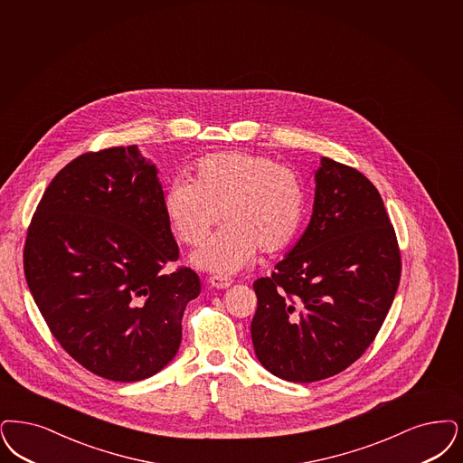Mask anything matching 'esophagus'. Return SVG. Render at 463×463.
Segmentation results:
<instances>
[{"label":"esophagus","instance_id":"34e87169","mask_svg":"<svg viewBox=\"0 0 463 463\" xmlns=\"http://www.w3.org/2000/svg\"><path fill=\"white\" fill-rule=\"evenodd\" d=\"M208 284L212 288H217V289H225V288H229L232 284V279L227 278V276H212V278L208 279Z\"/></svg>","mask_w":463,"mask_h":463}]
</instances>
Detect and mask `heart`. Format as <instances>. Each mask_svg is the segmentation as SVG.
I'll return each mask as SVG.
<instances>
[{
    "mask_svg": "<svg viewBox=\"0 0 463 463\" xmlns=\"http://www.w3.org/2000/svg\"><path fill=\"white\" fill-rule=\"evenodd\" d=\"M305 204V185L293 168L242 151L204 156L191 181H174L164 198L166 221L187 246L202 244L222 215L225 227L193 255L196 267L217 274L240 270L257 250H286L303 225Z\"/></svg>",
    "mask_w": 463,
    "mask_h": 463,
    "instance_id": "obj_1",
    "label": "heart"
}]
</instances>
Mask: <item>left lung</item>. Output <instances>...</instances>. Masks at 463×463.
Returning <instances> with one entry per match:
<instances>
[{
	"mask_svg": "<svg viewBox=\"0 0 463 463\" xmlns=\"http://www.w3.org/2000/svg\"><path fill=\"white\" fill-rule=\"evenodd\" d=\"M314 213L269 278L251 341L260 364L291 383L348 369L379 333L402 276V257L375 185L353 166L322 158Z\"/></svg>",
	"mask_w": 463,
	"mask_h": 463,
	"instance_id": "left-lung-1",
	"label": "left lung"
}]
</instances>
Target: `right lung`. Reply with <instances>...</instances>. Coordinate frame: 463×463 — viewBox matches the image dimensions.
<instances>
[{"instance_id": "obj_1", "label": "right lung", "mask_w": 463, "mask_h": 463, "mask_svg": "<svg viewBox=\"0 0 463 463\" xmlns=\"http://www.w3.org/2000/svg\"><path fill=\"white\" fill-rule=\"evenodd\" d=\"M156 172L137 146L77 156L46 187L24 246L27 286L60 346L117 383L165 367L202 291L194 270L164 272L179 246Z\"/></svg>"}]
</instances>
